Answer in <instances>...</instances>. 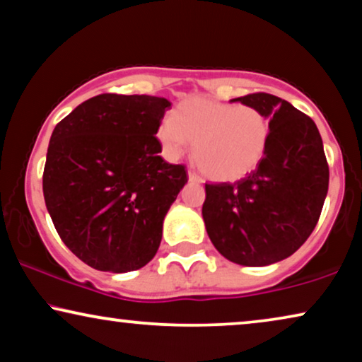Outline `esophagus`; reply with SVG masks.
<instances>
[{
	"label": "esophagus",
	"instance_id": "obj_1",
	"mask_svg": "<svg viewBox=\"0 0 362 362\" xmlns=\"http://www.w3.org/2000/svg\"><path fill=\"white\" fill-rule=\"evenodd\" d=\"M189 180L190 182H194V184H200V177L199 175H197V173L194 172V170H189Z\"/></svg>",
	"mask_w": 362,
	"mask_h": 362
}]
</instances>
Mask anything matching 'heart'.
Returning <instances> with one entry per match:
<instances>
[{
    "label": "heart",
    "mask_w": 362,
    "mask_h": 362,
    "mask_svg": "<svg viewBox=\"0 0 362 362\" xmlns=\"http://www.w3.org/2000/svg\"><path fill=\"white\" fill-rule=\"evenodd\" d=\"M163 152L178 158L194 142V160L215 182L242 180L263 162L269 120L253 105L192 98L177 105L173 117L157 129Z\"/></svg>",
    "instance_id": "1"
}]
</instances>
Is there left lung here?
Wrapping results in <instances>:
<instances>
[{
  "instance_id": "1",
  "label": "left lung",
  "mask_w": 362,
  "mask_h": 362,
  "mask_svg": "<svg viewBox=\"0 0 362 362\" xmlns=\"http://www.w3.org/2000/svg\"><path fill=\"white\" fill-rule=\"evenodd\" d=\"M269 120L263 162L237 184L205 185L206 233L230 262L268 267L291 257L320 218L329 185L325 148L313 119L276 98L257 93L231 99Z\"/></svg>"
}]
</instances>
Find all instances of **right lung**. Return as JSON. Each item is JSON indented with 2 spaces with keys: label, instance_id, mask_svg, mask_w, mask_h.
I'll return each instance as SVG.
<instances>
[{
  "label": "right lung",
  "instance_id": "1",
  "mask_svg": "<svg viewBox=\"0 0 362 362\" xmlns=\"http://www.w3.org/2000/svg\"><path fill=\"white\" fill-rule=\"evenodd\" d=\"M170 100L100 94L52 131L42 192L67 248L94 269L127 273L156 257L163 218L189 180L156 134Z\"/></svg>",
  "mask_w": 362,
  "mask_h": 362
}]
</instances>
